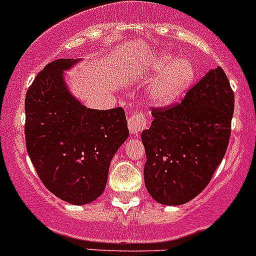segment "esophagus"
Listing matches in <instances>:
<instances>
[{"mask_svg":"<svg viewBox=\"0 0 256 256\" xmlns=\"http://www.w3.org/2000/svg\"><path fill=\"white\" fill-rule=\"evenodd\" d=\"M128 126L131 135L136 136L147 128V118L141 109L134 110L128 118Z\"/></svg>","mask_w":256,"mask_h":256,"instance_id":"34e87169","label":"esophagus"}]
</instances>
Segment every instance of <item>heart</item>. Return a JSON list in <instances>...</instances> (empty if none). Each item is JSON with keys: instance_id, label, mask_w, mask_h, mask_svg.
Instances as JSON below:
<instances>
[{"instance_id": "heart-1", "label": "heart", "mask_w": 256, "mask_h": 256, "mask_svg": "<svg viewBox=\"0 0 256 256\" xmlns=\"http://www.w3.org/2000/svg\"><path fill=\"white\" fill-rule=\"evenodd\" d=\"M152 72L161 73L148 90V98L154 105H168L178 99L193 82L194 66L187 59H178L170 53L154 58Z\"/></svg>"}]
</instances>
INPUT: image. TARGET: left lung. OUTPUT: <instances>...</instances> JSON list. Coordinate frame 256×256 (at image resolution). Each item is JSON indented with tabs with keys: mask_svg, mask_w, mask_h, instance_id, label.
<instances>
[{
	"mask_svg": "<svg viewBox=\"0 0 256 256\" xmlns=\"http://www.w3.org/2000/svg\"><path fill=\"white\" fill-rule=\"evenodd\" d=\"M234 92L222 68L206 74L180 102L152 108L141 135L144 184L154 200L180 206L210 182L228 148Z\"/></svg>",
	"mask_w": 256,
	"mask_h": 256,
	"instance_id": "obj_1",
	"label": "left lung"
}]
</instances>
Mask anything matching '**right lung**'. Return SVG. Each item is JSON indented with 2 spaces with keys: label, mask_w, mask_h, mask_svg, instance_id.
<instances>
[{
  "label": "right lung",
  "mask_w": 256,
  "mask_h": 256,
  "mask_svg": "<svg viewBox=\"0 0 256 256\" xmlns=\"http://www.w3.org/2000/svg\"><path fill=\"white\" fill-rule=\"evenodd\" d=\"M58 59L37 74L26 94V147L43 184L72 204H86L104 192L110 161L128 138L122 108L86 109L66 90Z\"/></svg>",
  "instance_id": "add662e5"
}]
</instances>
